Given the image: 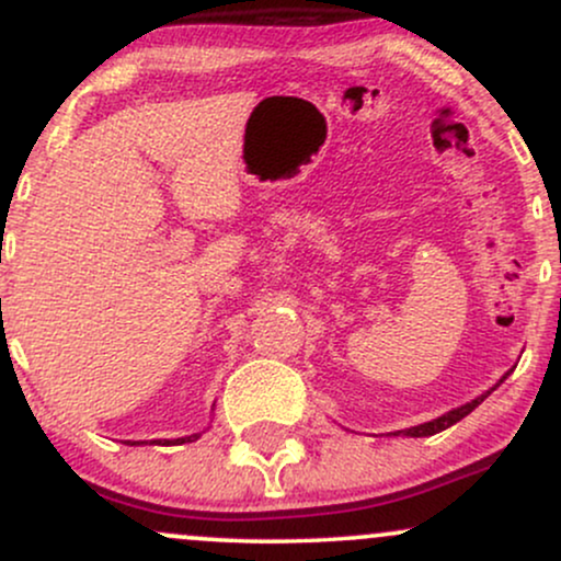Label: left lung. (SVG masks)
<instances>
[{"label":"left lung","instance_id":"1","mask_svg":"<svg viewBox=\"0 0 561 561\" xmlns=\"http://www.w3.org/2000/svg\"><path fill=\"white\" fill-rule=\"evenodd\" d=\"M504 379H506V377H504ZM493 390H495V388H493ZM488 396H491V390H488V392H482V396H480V398H474V401H469V403H465V405H459V409L448 411V414L437 416V420H433V422L416 424V427H409V430H398V433H403V435H409V437H427V435L443 433V430H448L450 424L461 422V420H465L467 414H472V411L478 409V405H480L482 401H485Z\"/></svg>","mask_w":561,"mask_h":561}]
</instances>
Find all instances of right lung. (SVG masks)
<instances>
[{
    "label": "right lung",
    "mask_w": 561,
    "mask_h": 561,
    "mask_svg": "<svg viewBox=\"0 0 561 561\" xmlns=\"http://www.w3.org/2000/svg\"><path fill=\"white\" fill-rule=\"evenodd\" d=\"M197 437H199V433L186 435V437H176V446H179V443H192V440H197ZM126 443H128V446H141V443H145V440H126ZM152 443H158V440H152ZM165 443H171V440H165Z\"/></svg>",
    "instance_id": "right-lung-1"
}]
</instances>
